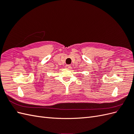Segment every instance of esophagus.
Masks as SVG:
<instances>
[{
  "instance_id": "1",
  "label": "esophagus",
  "mask_w": 134,
  "mask_h": 134,
  "mask_svg": "<svg viewBox=\"0 0 134 134\" xmlns=\"http://www.w3.org/2000/svg\"><path fill=\"white\" fill-rule=\"evenodd\" d=\"M65 68H67V69H70L71 68V66L70 64H66V66H65Z\"/></svg>"
}]
</instances>
